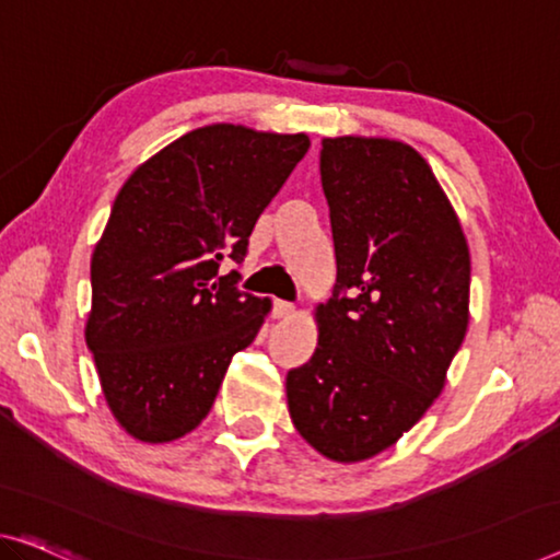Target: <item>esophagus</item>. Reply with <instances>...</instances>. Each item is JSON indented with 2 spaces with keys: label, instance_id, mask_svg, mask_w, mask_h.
<instances>
[{
  "label": "esophagus",
  "instance_id": "obj_1",
  "mask_svg": "<svg viewBox=\"0 0 560 560\" xmlns=\"http://www.w3.org/2000/svg\"><path fill=\"white\" fill-rule=\"evenodd\" d=\"M294 304H289V302H273V316H277V319H289V316H294Z\"/></svg>",
  "mask_w": 560,
  "mask_h": 560
}]
</instances>
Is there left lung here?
I'll use <instances>...</instances> for the list:
<instances>
[{
    "instance_id": "8db88e82",
    "label": "left lung",
    "mask_w": 560,
    "mask_h": 560,
    "mask_svg": "<svg viewBox=\"0 0 560 560\" xmlns=\"http://www.w3.org/2000/svg\"><path fill=\"white\" fill-rule=\"evenodd\" d=\"M337 283L316 306L319 341L287 374L308 445L360 463L405 435L445 387L467 331L470 254L435 173L385 138H324Z\"/></svg>"
}]
</instances>
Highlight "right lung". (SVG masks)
<instances>
[{
  "label": "right lung",
  "instance_id": "obj_1",
  "mask_svg": "<svg viewBox=\"0 0 560 560\" xmlns=\"http://www.w3.org/2000/svg\"><path fill=\"white\" fill-rule=\"evenodd\" d=\"M308 150L304 132L206 125L125 180L97 241L85 339L125 430L171 442L211 412L233 354L252 345L269 299L238 291L258 215Z\"/></svg>",
  "mask_w": 560,
  "mask_h": 560
}]
</instances>
